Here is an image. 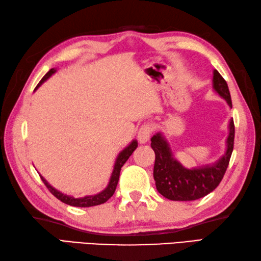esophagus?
<instances>
[{"label": "esophagus", "instance_id": "34e87169", "mask_svg": "<svg viewBox=\"0 0 261 261\" xmlns=\"http://www.w3.org/2000/svg\"><path fill=\"white\" fill-rule=\"evenodd\" d=\"M152 130L153 129L150 125H143L140 128V130H138V135H137V138L138 141H140V143L144 144V143H146L148 140H150Z\"/></svg>", "mask_w": 261, "mask_h": 261}]
</instances>
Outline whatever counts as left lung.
Segmentation results:
<instances>
[{
	"instance_id": "8db88e82",
	"label": "left lung",
	"mask_w": 261,
	"mask_h": 261,
	"mask_svg": "<svg viewBox=\"0 0 261 261\" xmlns=\"http://www.w3.org/2000/svg\"><path fill=\"white\" fill-rule=\"evenodd\" d=\"M213 89L226 101L232 108L231 94L227 83L216 70L213 71ZM234 144V123L233 118L228 123L226 150L221 159L212 164L185 168L173 156L167 138L162 133H156L151 138V147L155 153L153 177L159 193L170 200H196L212 193L222 181Z\"/></svg>"
}]
</instances>
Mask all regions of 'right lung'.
<instances>
[{"mask_svg": "<svg viewBox=\"0 0 261 261\" xmlns=\"http://www.w3.org/2000/svg\"><path fill=\"white\" fill-rule=\"evenodd\" d=\"M55 72H56V68H51V70L47 72L46 75L42 77L41 81L38 83V86L36 87L35 91L41 86L42 83L46 81L47 79H49ZM137 144H138L137 141L133 140L129 143V144L124 148L123 151H120V153L118 154V156H117V159H116L114 170H113V172H111L108 186L102 191H100V193L95 194V195H89V196H84V197L74 198L73 196L63 194V193H61V191H58L57 189L53 187V186H50L48 184V181H47V180L44 177H42L41 174H39V175H40V178L42 180V182L46 185V187L48 188L50 193L54 195L57 199H60L61 201H63V203H65L67 205H71V206H75V207H91V206H97V205H100V204H103L111 197V196L114 195L116 187H117V184H118V180H119L120 169H121V167L124 166L125 162L128 160V158L132 155V153L136 150Z\"/></svg>", "mask_w": 261, "mask_h": 261, "instance_id": "obj_1", "label": "right lung"}]
</instances>
